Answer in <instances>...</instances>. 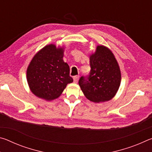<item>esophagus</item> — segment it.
<instances>
[{
    "instance_id": "esophagus-1",
    "label": "esophagus",
    "mask_w": 152,
    "mask_h": 152,
    "mask_svg": "<svg viewBox=\"0 0 152 152\" xmlns=\"http://www.w3.org/2000/svg\"><path fill=\"white\" fill-rule=\"evenodd\" d=\"M73 79H74V82H76V83H77V82H78V79H79V76H74Z\"/></svg>"
}]
</instances>
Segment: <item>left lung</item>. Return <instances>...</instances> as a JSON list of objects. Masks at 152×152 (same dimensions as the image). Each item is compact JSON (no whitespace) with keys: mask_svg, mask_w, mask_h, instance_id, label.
<instances>
[{"mask_svg":"<svg viewBox=\"0 0 152 152\" xmlns=\"http://www.w3.org/2000/svg\"><path fill=\"white\" fill-rule=\"evenodd\" d=\"M91 72L87 79L82 76L78 84L87 99L95 103L111 100L119 88L121 74L114 54L104 45H97L90 55Z\"/></svg>","mask_w":152,"mask_h":152,"instance_id":"8db88e82","label":"left lung"}]
</instances>
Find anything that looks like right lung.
I'll use <instances>...</instances> for the list:
<instances>
[{
	"label": "right lung",
	"mask_w": 152,
	"mask_h": 152,
	"mask_svg": "<svg viewBox=\"0 0 152 152\" xmlns=\"http://www.w3.org/2000/svg\"><path fill=\"white\" fill-rule=\"evenodd\" d=\"M65 48L47 45L33 56L27 70L30 91L36 96L50 101L58 99L72 83L70 67L63 60Z\"/></svg>",
	"instance_id": "obj_1"
}]
</instances>
